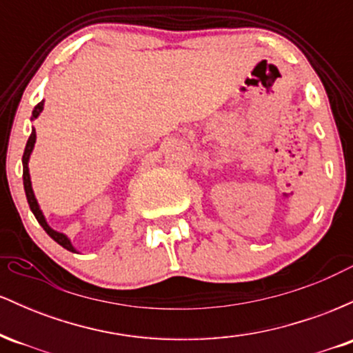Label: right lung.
<instances>
[{
	"instance_id": "add662e5",
	"label": "right lung",
	"mask_w": 353,
	"mask_h": 353,
	"mask_svg": "<svg viewBox=\"0 0 353 353\" xmlns=\"http://www.w3.org/2000/svg\"><path fill=\"white\" fill-rule=\"evenodd\" d=\"M43 106H44V101H41V103L36 104L34 109H33V117H31V119H36V117H38L39 114H41ZM34 143H36V131L33 129V131H31L30 139H28V143H26V148H24V154H23V184H24V192H26L28 204H30V209L33 210V214H34L36 221H38L39 224H41V228H43L44 230H46L48 236H50V237L52 239V241L58 242L59 245H63L64 249L71 250V252H76V249H74V247H72V244H71L70 239H68L66 236H64V234H61V232H58V230L51 229L50 225H48L46 219H44L43 212H41V209H39V205H38V201H36V197H34L33 188H31L30 169H28V161H30L31 152H33Z\"/></svg>"
}]
</instances>
